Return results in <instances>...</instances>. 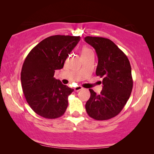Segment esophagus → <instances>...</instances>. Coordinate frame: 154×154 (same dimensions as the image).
<instances>
[{
  "instance_id": "obj_1",
  "label": "esophagus",
  "mask_w": 154,
  "mask_h": 154,
  "mask_svg": "<svg viewBox=\"0 0 154 154\" xmlns=\"http://www.w3.org/2000/svg\"><path fill=\"white\" fill-rule=\"evenodd\" d=\"M83 89V88H82L81 86H77V87L74 88V91L75 92H79V91H80V90H81Z\"/></svg>"
}]
</instances>
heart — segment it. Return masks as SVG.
Wrapping results in <instances>:
<instances>
[{
  "label": "heart",
  "instance_id": "b5f03b06",
  "mask_svg": "<svg viewBox=\"0 0 154 154\" xmlns=\"http://www.w3.org/2000/svg\"><path fill=\"white\" fill-rule=\"evenodd\" d=\"M90 52H92V50L90 48H89L88 46H83V48H82L81 50V54L83 55V54H86L90 53Z\"/></svg>",
  "mask_w": 154,
  "mask_h": 154
}]
</instances>
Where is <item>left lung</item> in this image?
I'll use <instances>...</instances> for the list:
<instances>
[{"mask_svg": "<svg viewBox=\"0 0 154 154\" xmlns=\"http://www.w3.org/2000/svg\"><path fill=\"white\" fill-rule=\"evenodd\" d=\"M86 43L94 48L98 64L96 75L103 78L100 94L89 89L90 97L85 104L88 114L97 121L115 117L122 111L131 94V66L125 53L111 40L86 36Z\"/></svg>", "mask_w": 154, "mask_h": 154, "instance_id": "obj_1", "label": "left lung"}]
</instances>
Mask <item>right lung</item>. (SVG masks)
<instances>
[{
  "label": "right lung",
  "instance_id": "obj_1",
  "mask_svg": "<svg viewBox=\"0 0 154 154\" xmlns=\"http://www.w3.org/2000/svg\"><path fill=\"white\" fill-rule=\"evenodd\" d=\"M81 37L55 35L35 46L25 59L21 82L26 100L32 110L45 119L64 114L72 88L54 77V71L64 66L65 60Z\"/></svg>",
  "mask_w": 154,
  "mask_h": 154
}]
</instances>
